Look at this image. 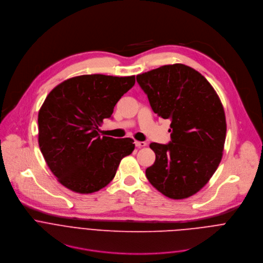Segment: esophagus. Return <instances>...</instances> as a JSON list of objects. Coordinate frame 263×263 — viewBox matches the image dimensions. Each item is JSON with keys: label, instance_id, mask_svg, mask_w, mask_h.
<instances>
[{"label": "esophagus", "instance_id": "obj_1", "mask_svg": "<svg viewBox=\"0 0 263 263\" xmlns=\"http://www.w3.org/2000/svg\"><path fill=\"white\" fill-rule=\"evenodd\" d=\"M135 145H136L137 147H143V146L146 145V142H145V141H138V140H136V141H135Z\"/></svg>", "mask_w": 263, "mask_h": 263}]
</instances>
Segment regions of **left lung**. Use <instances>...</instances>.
I'll use <instances>...</instances> for the list:
<instances>
[{
	"mask_svg": "<svg viewBox=\"0 0 263 263\" xmlns=\"http://www.w3.org/2000/svg\"><path fill=\"white\" fill-rule=\"evenodd\" d=\"M155 114L170 120L171 141L152 142L156 159L145 176L164 196L181 200L198 193L215 173L226 139L218 96L196 69L163 65L136 76Z\"/></svg>",
	"mask_w": 263,
	"mask_h": 263,
	"instance_id": "obj_1",
	"label": "left lung"
}]
</instances>
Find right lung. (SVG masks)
I'll return each mask as SVG.
<instances>
[{"label": "right lung", "instance_id": "1", "mask_svg": "<svg viewBox=\"0 0 263 263\" xmlns=\"http://www.w3.org/2000/svg\"><path fill=\"white\" fill-rule=\"evenodd\" d=\"M134 84L135 76L83 74L63 81L46 98L39 112V143L66 189L79 194L100 191L133 152L132 138L101 136L99 127Z\"/></svg>", "mask_w": 263, "mask_h": 263}]
</instances>
